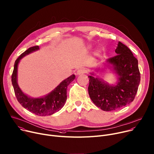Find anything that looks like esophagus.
I'll return each instance as SVG.
<instances>
[{
  "mask_svg": "<svg viewBox=\"0 0 154 154\" xmlns=\"http://www.w3.org/2000/svg\"><path fill=\"white\" fill-rule=\"evenodd\" d=\"M86 72V70L85 68H80L79 69L77 70V75H82V74H84Z\"/></svg>",
  "mask_w": 154,
  "mask_h": 154,
  "instance_id": "34e87169",
  "label": "esophagus"
}]
</instances>
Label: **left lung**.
Listing matches in <instances>:
<instances>
[{
    "mask_svg": "<svg viewBox=\"0 0 154 154\" xmlns=\"http://www.w3.org/2000/svg\"><path fill=\"white\" fill-rule=\"evenodd\" d=\"M115 52L117 55L107 60L119 76V82L115 86H109L97 78L88 76L90 98L97 107L106 112L121 109L132 102L140 81L138 61L131 51L119 42Z\"/></svg>",
    "mask_w": 154,
    "mask_h": 154,
    "instance_id": "1",
    "label": "left lung"
}]
</instances>
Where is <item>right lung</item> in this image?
Segmentation results:
<instances>
[{"label":"right lung","instance_id":"add662e5","mask_svg":"<svg viewBox=\"0 0 154 154\" xmlns=\"http://www.w3.org/2000/svg\"><path fill=\"white\" fill-rule=\"evenodd\" d=\"M38 49V45L31 47L18 57L15 62L14 71L11 75V82H12L16 97L18 102L23 107L36 115L48 116L59 111L63 107L67 98V86L71 83V82L75 79V75H72L65 79L52 92L42 98L32 99L26 96L21 91L17 84V76L18 64L20 59L23 57Z\"/></svg>","mask_w":154,"mask_h":154}]
</instances>
